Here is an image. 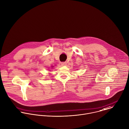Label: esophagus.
I'll list each match as a JSON object with an SVG mask.
<instances>
[{
  "label": "esophagus",
  "instance_id": "obj_1",
  "mask_svg": "<svg viewBox=\"0 0 129 129\" xmlns=\"http://www.w3.org/2000/svg\"><path fill=\"white\" fill-rule=\"evenodd\" d=\"M61 64L62 66H66L67 64L66 62H61Z\"/></svg>",
  "mask_w": 129,
  "mask_h": 129
}]
</instances>
